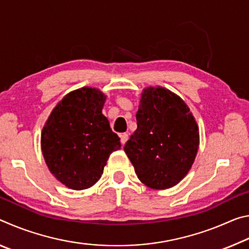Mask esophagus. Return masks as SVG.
I'll return each instance as SVG.
<instances>
[{
    "label": "esophagus",
    "instance_id": "obj_1",
    "mask_svg": "<svg viewBox=\"0 0 249 249\" xmlns=\"http://www.w3.org/2000/svg\"><path fill=\"white\" fill-rule=\"evenodd\" d=\"M120 137H121V142H122V145H124L125 142H127V140H128V135L126 134V133L121 134V135H120Z\"/></svg>",
    "mask_w": 249,
    "mask_h": 249
}]
</instances>
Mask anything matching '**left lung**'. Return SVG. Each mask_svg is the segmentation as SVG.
Instances as JSON below:
<instances>
[{
    "label": "left lung",
    "instance_id": "1",
    "mask_svg": "<svg viewBox=\"0 0 249 249\" xmlns=\"http://www.w3.org/2000/svg\"><path fill=\"white\" fill-rule=\"evenodd\" d=\"M136 120L124 150L137 178L155 190L178 184L191 169L200 145L190 108L166 88L148 87L142 92Z\"/></svg>",
    "mask_w": 249,
    "mask_h": 249
}]
</instances>
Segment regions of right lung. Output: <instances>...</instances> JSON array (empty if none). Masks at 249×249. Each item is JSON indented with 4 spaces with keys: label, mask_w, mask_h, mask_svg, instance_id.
Instances as JSON below:
<instances>
[{
    "label": "right lung",
    "mask_w": 249,
    "mask_h": 249,
    "mask_svg": "<svg viewBox=\"0 0 249 249\" xmlns=\"http://www.w3.org/2000/svg\"><path fill=\"white\" fill-rule=\"evenodd\" d=\"M107 95L83 87L66 94L43 127L41 151L49 171L72 190H84L100 180L113 151L121 148L102 114Z\"/></svg>",
    "instance_id": "obj_1"
}]
</instances>
